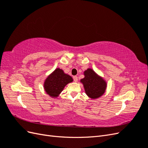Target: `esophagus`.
Returning <instances> with one entry per match:
<instances>
[{
	"label": "esophagus",
	"mask_w": 148,
	"mask_h": 148,
	"mask_svg": "<svg viewBox=\"0 0 148 148\" xmlns=\"http://www.w3.org/2000/svg\"><path fill=\"white\" fill-rule=\"evenodd\" d=\"M73 80L75 82H78V77H77V76H74V77H73Z\"/></svg>",
	"instance_id": "obj_1"
}]
</instances>
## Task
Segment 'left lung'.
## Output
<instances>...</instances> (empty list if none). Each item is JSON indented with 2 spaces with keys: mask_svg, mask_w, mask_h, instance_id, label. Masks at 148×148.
I'll use <instances>...</instances> for the list:
<instances>
[{
  "mask_svg": "<svg viewBox=\"0 0 148 148\" xmlns=\"http://www.w3.org/2000/svg\"><path fill=\"white\" fill-rule=\"evenodd\" d=\"M84 78L80 80L86 95L92 99H96L104 95L107 82L91 69L84 71Z\"/></svg>",
  "mask_w": 148,
  "mask_h": 148,
  "instance_id": "8db88e82",
  "label": "left lung"
}]
</instances>
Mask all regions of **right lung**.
<instances>
[{
    "label": "right lung",
    "instance_id": "right-lung-1",
    "mask_svg": "<svg viewBox=\"0 0 148 148\" xmlns=\"http://www.w3.org/2000/svg\"><path fill=\"white\" fill-rule=\"evenodd\" d=\"M72 82L73 78L71 76L57 68L46 78L44 82V88L49 96L57 98L66 85Z\"/></svg>",
    "mask_w": 148,
    "mask_h": 148
}]
</instances>
